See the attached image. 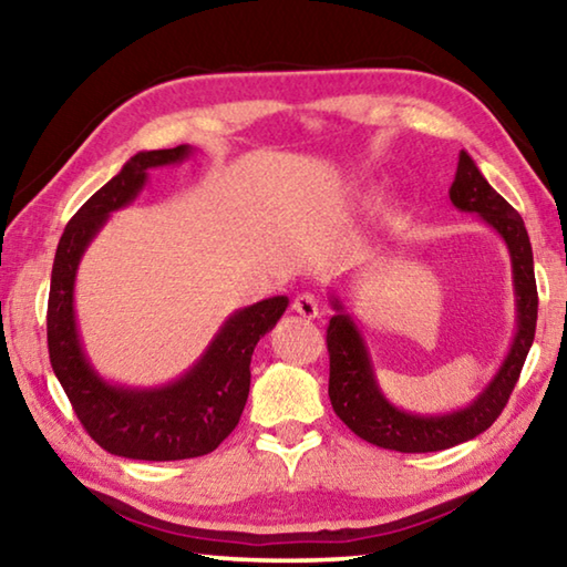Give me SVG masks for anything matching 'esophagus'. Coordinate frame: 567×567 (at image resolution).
<instances>
[{
  "instance_id": "34e87169",
  "label": "esophagus",
  "mask_w": 567,
  "mask_h": 567,
  "mask_svg": "<svg viewBox=\"0 0 567 567\" xmlns=\"http://www.w3.org/2000/svg\"><path fill=\"white\" fill-rule=\"evenodd\" d=\"M292 310L300 315V318H305V320H315L320 315V302H318V297H315V295L302 292V295L295 297Z\"/></svg>"
}]
</instances>
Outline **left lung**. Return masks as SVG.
I'll use <instances>...</instances> for the list:
<instances>
[{
  "label": "left lung",
  "mask_w": 567,
  "mask_h": 567,
  "mask_svg": "<svg viewBox=\"0 0 567 567\" xmlns=\"http://www.w3.org/2000/svg\"><path fill=\"white\" fill-rule=\"evenodd\" d=\"M450 203L460 213H473L493 227L511 252L515 290V334L505 360L493 380L465 408L422 415L402 410L385 398L375 378L368 342L338 292H330L334 315L328 328L330 352V402L338 417L354 435L398 453H435L485 433L507 405L527 352L535 340L537 287L533 270V247L523 217L487 185L483 172L467 152H460L457 172L450 187Z\"/></svg>",
  "instance_id": "left-lung-1"
}]
</instances>
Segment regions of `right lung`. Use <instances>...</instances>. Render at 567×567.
<instances>
[{"instance_id":"obj_1","label":"right lung","mask_w":567,"mask_h":567,"mask_svg":"<svg viewBox=\"0 0 567 567\" xmlns=\"http://www.w3.org/2000/svg\"><path fill=\"white\" fill-rule=\"evenodd\" d=\"M189 145L150 150L124 162L64 227L56 245L47 307V344L56 380L76 417L97 445L130 460H187L213 453L233 433L249 395V362L260 338L287 310L285 295L235 310L205 352L167 385L130 388L104 380L84 352L74 312V282L82 255L112 213L137 199L150 169L179 165Z\"/></svg>"}]
</instances>
